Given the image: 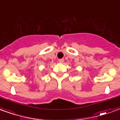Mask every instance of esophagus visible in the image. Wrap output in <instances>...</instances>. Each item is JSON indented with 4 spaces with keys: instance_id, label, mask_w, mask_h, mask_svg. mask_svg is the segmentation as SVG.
<instances>
[{
    "instance_id": "obj_1",
    "label": "esophagus",
    "mask_w": 120,
    "mask_h": 120,
    "mask_svg": "<svg viewBox=\"0 0 120 120\" xmlns=\"http://www.w3.org/2000/svg\"><path fill=\"white\" fill-rule=\"evenodd\" d=\"M64 60L63 58H61V59H59V60H58V62L63 63L64 62Z\"/></svg>"
}]
</instances>
